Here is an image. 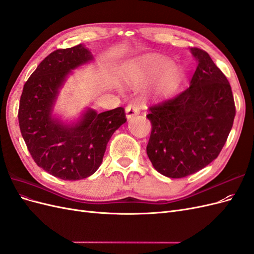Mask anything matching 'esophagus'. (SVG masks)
Here are the masks:
<instances>
[{
    "label": "esophagus",
    "instance_id": "obj_1",
    "mask_svg": "<svg viewBox=\"0 0 254 254\" xmlns=\"http://www.w3.org/2000/svg\"><path fill=\"white\" fill-rule=\"evenodd\" d=\"M140 113V108L139 106L135 105V104H130L126 107V117L127 119H130L134 117V115L139 114Z\"/></svg>",
    "mask_w": 254,
    "mask_h": 254
}]
</instances>
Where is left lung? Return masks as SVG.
I'll use <instances>...</instances> for the list:
<instances>
[{"mask_svg": "<svg viewBox=\"0 0 254 254\" xmlns=\"http://www.w3.org/2000/svg\"><path fill=\"white\" fill-rule=\"evenodd\" d=\"M198 65L190 87L149 107L151 133L146 151L153 167L183 178L209 165L231 131L235 104L231 86L205 51L191 48Z\"/></svg>", "mask_w": 254, "mask_h": 254, "instance_id": "1", "label": "left lung"}]
</instances>
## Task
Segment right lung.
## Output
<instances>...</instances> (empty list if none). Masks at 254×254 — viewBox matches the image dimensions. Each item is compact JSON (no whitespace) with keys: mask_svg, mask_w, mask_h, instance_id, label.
I'll list each match as a JSON object with an SVG mask.
<instances>
[{"mask_svg":"<svg viewBox=\"0 0 254 254\" xmlns=\"http://www.w3.org/2000/svg\"><path fill=\"white\" fill-rule=\"evenodd\" d=\"M93 59L81 44L45 57L23 87L19 125L36 164L63 180L93 175L103 162L111 135L127 121L122 107L97 113L89 109L74 125L52 118L58 90L74 68Z\"/></svg>","mask_w":254,"mask_h":254,"instance_id":"right-lung-1","label":"right lung"}]
</instances>
